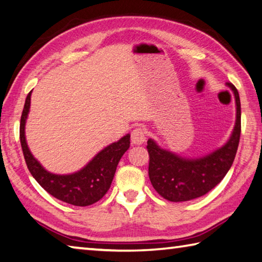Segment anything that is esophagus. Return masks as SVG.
Returning a JSON list of instances; mask_svg holds the SVG:
<instances>
[{"label":"esophagus","instance_id":"1","mask_svg":"<svg viewBox=\"0 0 262 262\" xmlns=\"http://www.w3.org/2000/svg\"><path fill=\"white\" fill-rule=\"evenodd\" d=\"M145 130L143 129V128H135L134 130L132 132V136H130V140L132 143L135 145H141L143 143L145 142Z\"/></svg>","mask_w":262,"mask_h":262}]
</instances>
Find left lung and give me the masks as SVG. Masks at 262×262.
<instances>
[{
  "label": "left lung",
  "mask_w": 262,
  "mask_h": 262,
  "mask_svg": "<svg viewBox=\"0 0 262 262\" xmlns=\"http://www.w3.org/2000/svg\"><path fill=\"white\" fill-rule=\"evenodd\" d=\"M226 85L235 97L236 120L225 145L204 157L191 159L161 148L148 138V177L156 191L168 201L184 202L204 195L223 181L232 167L241 136V101L236 87Z\"/></svg>",
  "instance_id": "1"
}]
</instances>
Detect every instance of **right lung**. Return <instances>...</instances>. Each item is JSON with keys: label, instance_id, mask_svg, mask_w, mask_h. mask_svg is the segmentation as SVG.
<instances>
[{"label": "right lung", "instance_id": "right-lung-1", "mask_svg": "<svg viewBox=\"0 0 262 262\" xmlns=\"http://www.w3.org/2000/svg\"><path fill=\"white\" fill-rule=\"evenodd\" d=\"M30 95L32 92L26 97L20 120V143L32 176L46 192L66 203L86 207L97 202L110 188L118 163L129 148L130 135L127 134L118 142L104 147L78 171L68 175L52 173L36 160L26 142L25 125L30 109Z\"/></svg>", "mask_w": 262, "mask_h": 262}]
</instances>
